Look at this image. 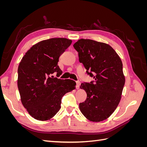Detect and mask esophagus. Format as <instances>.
Returning <instances> with one entry per match:
<instances>
[{
  "mask_svg": "<svg viewBox=\"0 0 147 147\" xmlns=\"http://www.w3.org/2000/svg\"><path fill=\"white\" fill-rule=\"evenodd\" d=\"M80 86V82H78V81L76 82V88L77 89H79Z\"/></svg>",
  "mask_w": 147,
  "mask_h": 147,
  "instance_id": "esophagus-1",
  "label": "esophagus"
}]
</instances>
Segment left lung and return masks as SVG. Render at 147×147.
<instances>
[{
    "instance_id": "1",
    "label": "left lung",
    "mask_w": 147,
    "mask_h": 147,
    "mask_svg": "<svg viewBox=\"0 0 147 147\" xmlns=\"http://www.w3.org/2000/svg\"><path fill=\"white\" fill-rule=\"evenodd\" d=\"M74 47L86 74L94 80L81 84L87 98L80 103V110L91 121H104L114 112L121 99L125 83L121 60L116 51L104 43L82 38Z\"/></svg>"
}]
</instances>
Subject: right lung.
<instances>
[{"label": "right lung", "instance_id": "right-lung-1", "mask_svg": "<svg viewBox=\"0 0 147 147\" xmlns=\"http://www.w3.org/2000/svg\"><path fill=\"white\" fill-rule=\"evenodd\" d=\"M72 43L65 38H53L33 45L18 69L21 100L30 116L40 121L53 118L61 109V99L75 88L72 80L57 77L63 73L57 65L59 56Z\"/></svg>", "mask_w": 147, "mask_h": 147}]
</instances>
